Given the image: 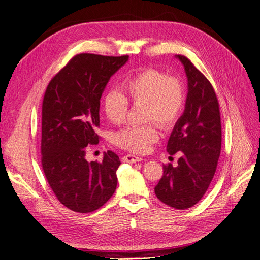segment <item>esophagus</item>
Returning a JSON list of instances; mask_svg holds the SVG:
<instances>
[{"mask_svg":"<svg viewBox=\"0 0 260 260\" xmlns=\"http://www.w3.org/2000/svg\"><path fill=\"white\" fill-rule=\"evenodd\" d=\"M141 160H142V158H141V157H139V156H136V155L128 154V155H125V156L122 157V161L123 162L133 164V162H139Z\"/></svg>","mask_w":260,"mask_h":260,"instance_id":"obj_1","label":"esophagus"}]
</instances>
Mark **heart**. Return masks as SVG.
<instances>
[{
	"label": "heart",
	"instance_id": "heart-1",
	"mask_svg": "<svg viewBox=\"0 0 260 260\" xmlns=\"http://www.w3.org/2000/svg\"><path fill=\"white\" fill-rule=\"evenodd\" d=\"M128 102L143 105L145 121H155L162 129L174 125L182 113L185 91L180 78L167 76L154 68H146L129 76L121 86V93L108 92L103 100L107 119L121 123L128 112ZM159 139L154 124L127 127L118 132L116 144L133 153H146Z\"/></svg>",
	"mask_w": 260,
	"mask_h": 260
}]
</instances>
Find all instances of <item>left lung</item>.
<instances>
[{
  "mask_svg": "<svg viewBox=\"0 0 260 260\" xmlns=\"http://www.w3.org/2000/svg\"><path fill=\"white\" fill-rule=\"evenodd\" d=\"M187 77L184 112L175 124L167 152H180L178 166L164 165V174L155 194L176 209H186L199 203L215 176L221 151V120L218 99L211 83L191 60L176 55Z\"/></svg>",
  "mask_w": 260,
  "mask_h": 260,
  "instance_id": "1",
  "label": "left lung"
}]
</instances>
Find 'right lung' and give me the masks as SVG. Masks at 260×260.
Here are the masks:
<instances>
[{"instance_id":"obj_1","label":"right lung","mask_w":260,"mask_h":260,"mask_svg":"<svg viewBox=\"0 0 260 260\" xmlns=\"http://www.w3.org/2000/svg\"><path fill=\"white\" fill-rule=\"evenodd\" d=\"M123 56L78 54L54 76L42 103L41 161L46 180L62 205L81 214L102 207L117 186L119 157L85 159L98 144L100 100L111 77L128 61Z\"/></svg>"}]
</instances>
